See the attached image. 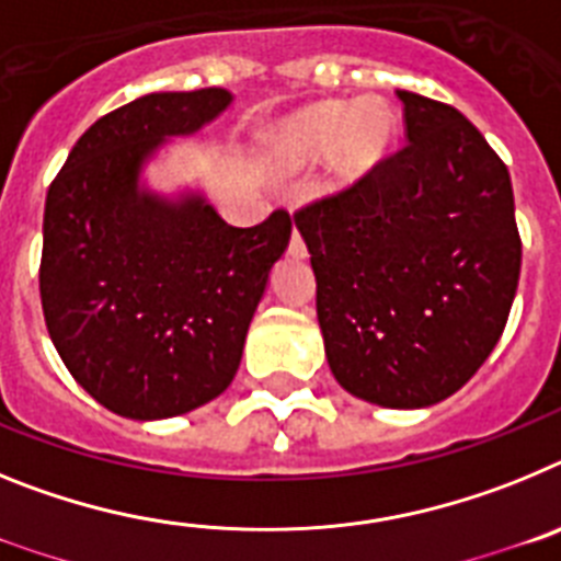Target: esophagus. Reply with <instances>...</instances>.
I'll use <instances>...</instances> for the list:
<instances>
[{
	"mask_svg": "<svg viewBox=\"0 0 561 561\" xmlns=\"http://www.w3.org/2000/svg\"><path fill=\"white\" fill-rule=\"evenodd\" d=\"M289 252L295 257H304L306 255V244H304V238H300V232L291 230V241H289Z\"/></svg>",
	"mask_w": 561,
	"mask_h": 561,
	"instance_id": "esophagus-1",
	"label": "esophagus"
}]
</instances>
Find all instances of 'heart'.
<instances>
[{"label": "heart", "mask_w": 561, "mask_h": 561, "mask_svg": "<svg viewBox=\"0 0 561 561\" xmlns=\"http://www.w3.org/2000/svg\"><path fill=\"white\" fill-rule=\"evenodd\" d=\"M396 117L381 101H320L297 108L264 134L266 157L284 171H297L331 151V173L354 185L379 168L393 148Z\"/></svg>", "instance_id": "heart-1"}]
</instances>
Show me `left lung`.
Instances as JSON below:
<instances>
[{
	"label": "left lung",
	"mask_w": 561,
	"mask_h": 561,
	"mask_svg": "<svg viewBox=\"0 0 561 561\" xmlns=\"http://www.w3.org/2000/svg\"><path fill=\"white\" fill-rule=\"evenodd\" d=\"M404 148L295 213L317 277V320L342 388L379 408L438 404L492 354L517 295L514 191L458 108L415 92Z\"/></svg>",
	"instance_id": "left-lung-1"
}]
</instances>
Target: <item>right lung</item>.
I'll list each match as a JSON object with an SVG mask.
<instances>
[{
    "label": "right lung",
    "instance_id": "1",
    "mask_svg": "<svg viewBox=\"0 0 561 561\" xmlns=\"http://www.w3.org/2000/svg\"><path fill=\"white\" fill-rule=\"evenodd\" d=\"M227 89L151 92L103 114L47 191L38 291L49 340L103 408L137 421L191 413L230 388L291 219L232 227L202 193L140 187L168 137L196 134Z\"/></svg>",
    "mask_w": 561,
    "mask_h": 561
}]
</instances>
